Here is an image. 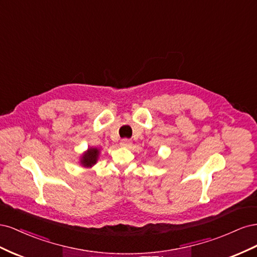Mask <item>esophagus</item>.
Listing matches in <instances>:
<instances>
[{
	"label": "esophagus",
	"instance_id": "1",
	"mask_svg": "<svg viewBox=\"0 0 257 257\" xmlns=\"http://www.w3.org/2000/svg\"><path fill=\"white\" fill-rule=\"evenodd\" d=\"M120 145H121L122 147L128 148V147H131V145H132V141H131V139H127V138H123L122 141H121V143H120Z\"/></svg>",
	"mask_w": 257,
	"mask_h": 257
}]
</instances>
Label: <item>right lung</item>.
<instances>
[{"mask_svg": "<svg viewBox=\"0 0 257 257\" xmlns=\"http://www.w3.org/2000/svg\"><path fill=\"white\" fill-rule=\"evenodd\" d=\"M99 155V150L97 148H89L85 151L80 159V164L83 167H92L93 165L96 164L97 159Z\"/></svg>", "mask_w": 257, "mask_h": 257, "instance_id": "right-lung-1", "label": "right lung"}]
</instances>
